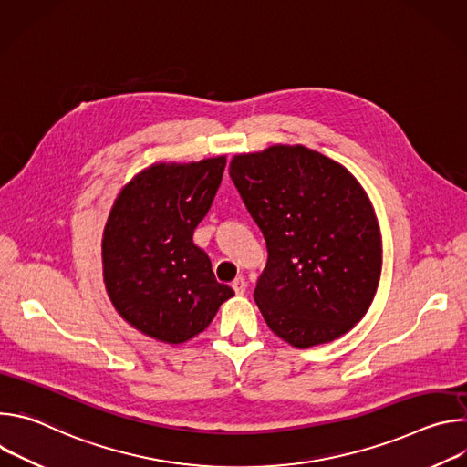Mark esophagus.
Returning <instances> with one entry per match:
<instances>
[{
  "label": "esophagus",
  "mask_w": 467,
  "mask_h": 467,
  "mask_svg": "<svg viewBox=\"0 0 467 467\" xmlns=\"http://www.w3.org/2000/svg\"><path fill=\"white\" fill-rule=\"evenodd\" d=\"M233 290H234L238 296H242V294L247 290L245 279H244V277H236V279L233 281Z\"/></svg>",
  "instance_id": "esophagus-1"
}]
</instances>
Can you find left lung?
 <instances>
[{
	"label": "left lung",
	"instance_id": "obj_1",
	"mask_svg": "<svg viewBox=\"0 0 467 467\" xmlns=\"http://www.w3.org/2000/svg\"><path fill=\"white\" fill-rule=\"evenodd\" d=\"M229 175L264 234L254 301L279 338L305 349L340 338L380 279L379 222L360 182L305 146L236 155Z\"/></svg>",
	"mask_w": 467,
	"mask_h": 467
}]
</instances>
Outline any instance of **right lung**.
Returning <instances> with one entry per match:
<instances>
[{"label":"right lung","mask_w":467,"mask_h":467,"mask_svg":"<svg viewBox=\"0 0 467 467\" xmlns=\"http://www.w3.org/2000/svg\"><path fill=\"white\" fill-rule=\"evenodd\" d=\"M223 170L225 157L153 164L121 188L110 209L101 244L107 294L129 325L159 342L197 337L234 296L192 240Z\"/></svg>","instance_id":"add662e5"}]
</instances>
